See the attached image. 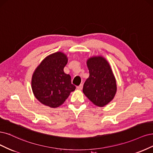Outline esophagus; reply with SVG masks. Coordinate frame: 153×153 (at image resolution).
Masks as SVG:
<instances>
[{
	"instance_id": "esophagus-1",
	"label": "esophagus",
	"mask_w": 153,
	"mask_h": 153,
	"mask_svg": "<svg viewBox=\"0 0 153 153\" xmlns=\"http://www.w3.org/2000/svg\"><path fill=\"white\" fill-rule=\"evenodd\" d=\"M82 87H83V85H82V84H81V85H80L79 86H77V88L78 90H81L82 89Z\"/></svg>"
}]
</instances>
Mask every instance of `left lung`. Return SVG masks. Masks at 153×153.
<instances>
[{
	"instance_id": "left-lung-1",
	"label": "left lung",
	"mask_w": 153,
	"mask_h": 153,
	"mask_svg": "<svg viewBox=\"0 0 153 153\" xmlns=\"http://www.w3.org/2000/svg\"><path fill=\"white\" fill-rule=\"evenodd\" d=\"M90 76L83 86L84 94L94 105L103 107L111 102L117 91L116 81L110 64L102 56L87 60Z\"/></svg>"
}]
</instances>
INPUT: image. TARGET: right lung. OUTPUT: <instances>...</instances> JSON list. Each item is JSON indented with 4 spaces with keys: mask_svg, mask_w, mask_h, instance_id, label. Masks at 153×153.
Returning <instances> with one entry per match:
<instances>
[{
    "mask_svg": "<svg viewBox=\"0 0 153 153\" xmlns=\"http://www.w3.org/2000/svg\"><path fill=\"white\" fill-rule=\"evenodd\" d=\"M67 62L65 54L56 52L44 58L33 72L32 90L43 105L51 108L60 106L76 90L71 76L63 71Z\"/></svg>",
    "mask_w": 153,
    "mask_h": 153,
    "instance_id": "1",
    "label": "right lung"
}]
</instances>
